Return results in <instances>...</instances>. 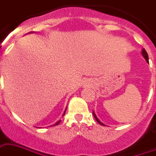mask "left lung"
I'll return each instance as SVG.
<instances>
[{
  "mask_svg": "<svg viewBox=\"0 0 156 156\" xmlns=\"http://www.w3.org/2000/svg\"><path fill=\"white\" fill-rule=\"evenodd\" d=\"M142 54H143V56L144 57V58L146 59V61L148 62V55H147V51H146V50H145V49H143V50H142ZM93 115H94V118H95V119L97 120V122H98V123L101 124V125H102V126H105L104 124L102 123V122H100L99 120H98V118H97V116H96L95 114L94 113V112H93Z\"/></svg>",
  "mask_w": 156,
  "mask_h": 156,
  "instance_id": "8db88e82",
  "label": "left lung"
}]
</instances>
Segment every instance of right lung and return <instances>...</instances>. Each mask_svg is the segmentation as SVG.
Listing matches in <instances>:
<instances>
[{
  "mask_svg": "<svg viewBox=\"0 0 156 156\" xmlns=\"http://www.w3.org/2000/svg\"><path fill=\"white\" fill-rule=\"evenodd\" d=\"M65 113H66V111H65V112H64V115H65ZM61 122V120H59V121H58V122H57L56 123L54 124V126H55V125H58V124L59 123V122Z\"/></svg>",
  "mask_w": 156,
  "mask_h": 156,
  "instance_id": "right-lung-1",
  "label": "right lung"
}]
</instances>
